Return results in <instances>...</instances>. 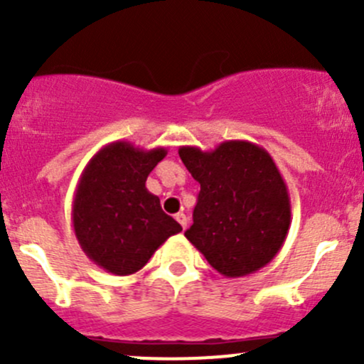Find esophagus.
Wrapping results in <instances>:
<instances>
[{
  "instance_id": "esophagus-1",
  "label": "esophagus",
  "mask_w": 364,
  "mask_h": 364,
  "mask_svg": "<svg viewBox=\"0 0 364 364\" xmlns=\"http://www.w3.org/2000/svg\"><path fill=\"white\" fill-rule=\"evenodd\" d=\"M176 220H178V223L183 227V230H185L186 225H188V218H186L185 213H178V215H176Z\"/></svg>"
}]
</instances>
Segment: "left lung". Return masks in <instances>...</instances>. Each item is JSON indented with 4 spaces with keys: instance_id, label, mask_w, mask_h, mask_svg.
<instances>
[{
    "instance_id": "8db88e82",
    "label": "left lung",
    "mask_w": 364,
    "mask_h": 364,
    "mask_svg": "<svg viewBox=\"0 0 364 364\" xmlns=\"http://www.w3.org/2000/svg\"><path fill=\"white\" fill-rule=\"evenodd\" d=\"M179 156L200 185L186 240L227 278L269 264L291 227L287 185L269 153L248 141H225L211 151L181 146Z\"/></svg>"
}]
</instances>
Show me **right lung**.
Returning a JSON list of instances; mask_svg holds the SVG:
<instances>
[{
    "label": "right lung",
    "mask_w": 364,
    "mask_h": 364,
    "mask_svg": "<svg viewBox=\"0 0 364 364\" xmlns=\"http://www.w3.org/2000/svg\"><path fill=\"white\" fill-rule=\"evenodd\" d=\"M167 149H141L127 141L104 146L80 174L72 204L73 232L82 252L107 273L127 277L181 225L161 211L146 179Z\"/></svg>",
    "instance_id": "1"
}]
</instances>
